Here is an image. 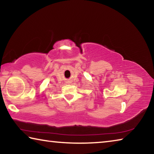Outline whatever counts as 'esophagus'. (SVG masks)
Instances as JSON below:
<instances>
[{"instance_id":"obj_1","label":"esophagus","mask_w":154,"mask_h":154,"mask_svg":"<svg viewBox=\"0 0 154 154\" xmlns=\"http://www.w3.org/2000/svg\"><path fill=\"white\" fill-rule=\"evenodd\" d=\"M67 83H71V82H69H69H67Z\"/></svg>"}]
</instances>
